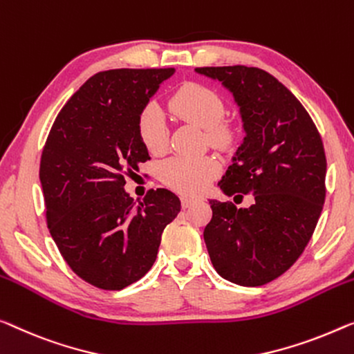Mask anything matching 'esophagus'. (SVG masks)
I'll use <instances>...</instances> for the list:
<instances>
[{
  "label": "esophagus",
  "mask_w": 354,
  "mask_h": 354,
  "mask_svg": "<svg viewBox=\"0 0 354 354\" xmlns=\"http://www.w3.org/2000/svg\"><path fill=\"white\" fill-rule=\"evenodd\" d=\"M194 203H195V198H192V197H181V205H183L184 209L189 208V207H192Z\"/></svg>",
  "instance_id": "obj_1"
}]
</instances>
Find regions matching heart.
Here are the masks:
<instances>
[{
    "instance_id": "obj_1",
    "label": "heart",
    "mask_w": 354,
    "mask_h": 354,
    "mask_svg": "<svg viewBox=\"0 0 354 354\" xmlns=\"http://www.w3.org/2000/svg\"><path fill=\"white\" fill-rule=\"evenodd\" d=\"M168 108L176 118L208 130L211 145L224 147L230 143L232 130L221 124L224 118V103L211 88L189 82L173 95ZM138 131L145 146L152 154L165 151L168 131L165 118L156 104L141 111ZM162 179L167 186L186 195H197L218 176L219 163L211 157L176 156L162 165Z\"/></svg>"
}]
</instances>
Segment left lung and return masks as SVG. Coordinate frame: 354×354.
Instances as JSON below:
<instances>
[{"label":"left lung","mask_w":354,"mask_h":354,"mask_svg":"<svg viewBox=\"0 0 354 354\" xmlns=\"http://www.w3.org/2000/svg\"><path fill=\"white\" fill-rule=\"evenodd\" d=\"M195 71L234 95L243 122V143L218 186L229 197L254 195L250 208L209 200L213 218L203 230L209 259L227 281L262 286L299 259L318 224L323 141L302 103L267 71L243 65Z\"/></svg>","instance_id":"1"}]
</instances>
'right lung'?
Returning a JSON list of instances; mask_svg holds the SVG:
<instances>
[{
    "instance_id": "1",
    "label": "right lung",
    "mask_w": 354,
    "mask_h": 354,
    "mask_svg": "<svg viewBox=\"0 0 354 354\" xmlns=\"http://www.w3.org/2000/svg\"><path fill=\"white\" fill-rule=\"evenodd\" d=\"M173 75L175 68L97 73L62 108L42 149L47 227L71 270L100 289L143 278L181 209L168 189L138 203L124 189L125 175L151 159L141 111Z\"/></svg>"
}]
</instances>
